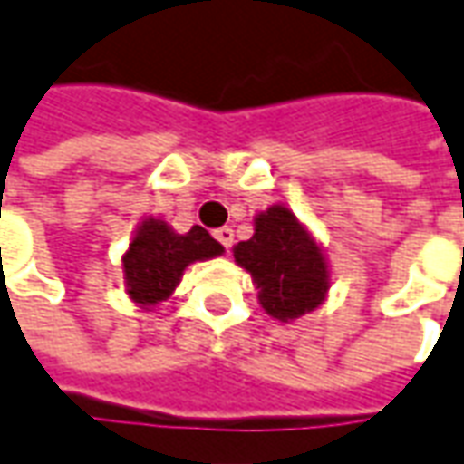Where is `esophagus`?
<instances>
[{"label": "esophagus", "mask_w": 464, "mask_h": 464, "mask_svg": "<svg viewBox=\"0 0 464 464\" xmlns=\"http://www.w3.org/2000/svg\"><path fill=\"white\" fill-rule=\"evenodd\" d=\"M214 237H217V242H219L225 250H229V247H232V242H235V232H232L229 227H222V229H217V232H214Z\"/></svg>", "instance_id": "obj_1"}]
</instances>
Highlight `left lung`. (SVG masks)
<instances>
[{"label":"left lung","instance_id":"left-lung-1","mask_svg":"<svg viewBox=\"0 0 464 464\" xmlns=\"http://www.w3.org/2000/svg\"><path fill=\"white\" fill-rule=\"evenodd\" d=\"M255 235L235 245V263L253 276L268 316L294 322L324 304L329 263L306 225L283 204L255 214Z\"/></svg>","mask_w":464,"mask_h":464}]
</instances>
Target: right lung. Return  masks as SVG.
<instances>
[{
    "mask_svg": "<svg viewBox=\"0 0 464 464\" xmlns=\"http://www.w3.org/2000/svg\"><path fill=\"white\" fill-rule=\"evenodd\" d=\"M222 253L225 247L204 227L194 225L186 235H179L163 219L148 217L140 222L122 255L124 291L140 309L150 312L158 301H166L176 291L183 270L191 263L211 260Z\"/></svg>",
    "mask_w": 464,
    "mask_h": 464,
    "instance_id": "right-lung-1",
    "label": "right lung"
}]
</instances>
